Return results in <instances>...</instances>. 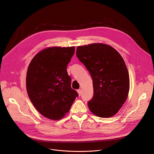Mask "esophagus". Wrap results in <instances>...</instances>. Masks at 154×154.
<instances>
[{"mask_svg":"<svg viewBox=\"0 0 154 154\" xmlns=\"http://www.w3.org/2000/svg\"><path fill=\"white\" fill-rule=\"evenodd\" d=\"M77 91V92H78L79 96H81V94H82V91H81V89H78Z\"/></svg>","mask_w":154,"mask_h":154,"instance_id":"1","label":"esophagus"}]
</instances>
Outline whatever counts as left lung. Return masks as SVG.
Segmentation results:
<instances>
[{
    "mask_svg": "<svg viewBox=\"0 0 154 154\" xmlns=\"http://www.w3.org/2000/svg\"><path fill=\"white\" fill-rule=\"evenodd\" d=\"M76 55L88 70L94 95L88 107L101 118L114 116L128 97L130 79L122 57L112 46L92 43L78 46Z\"/></svg>",
    "mask_w": 154,
    "mask_h": 154,
    "instance_id": "obj_1",
    "label": "left lung"
}]
</instances>
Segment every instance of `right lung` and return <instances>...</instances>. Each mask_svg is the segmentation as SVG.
<instances>
[{
    "mask_svg": "<svg viewBox=\"0 0 154 154\" xmlns=\"http://www.w3.org/2000/svg\"><path fill=\"white\" fill-rule=\"evenodd\" d=\"M75 47H50L36 54L26 75L28 96L39 112L52 120L67 113L78 94L71 88L66 66Z\"/></svg>",
    "mask_w": 154,
    "mask_h": 154,
    "instance_id": "right-lung-1",
    "label": "right lung"
}]
</instances>
